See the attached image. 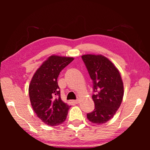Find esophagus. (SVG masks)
<instances>
[{"label": "esophagus", "instance_id": "1", "mask_svg": "<svg viewBox=\"0 0 150 150\" xmlns=\"http://www.w3.org/2000/svg\"><path fill=\"white\" fill-rule=\"evenodd\" d=\"M73 102H74L75 103H76V104H78L79 103V98H78V99H77V100H73Z\"/></svg>", "mask_w": 150, "mask_h": 150}]
</instances>
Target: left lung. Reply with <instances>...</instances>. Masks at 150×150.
Instances as JSON below:
<instances>
[{
	"mask_svg": "<svg viewBox=\"0 0 150 150\" xmlns=\"http://www.w3.org/2000/svg\"><path fill=\"white\" fill-rule=\"evenodd\" d=\"M82 59L93 81V99L95 109L87 114L95 124H104L113 117L120 107L124 86L118 70L107 58L101 55H84Z\"/></svg>",
	"mask_w": 150,
	"mask_h": 150,
	"instance_id": "left-lung-1",
	"label": "left lung"
}]
</instances>
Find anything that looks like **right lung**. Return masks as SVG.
<instances>
[{"mask_svg": "<svg viewBox=\"0 0 150 150\" xmlns=\"http://www.w3.org/2000/svg\"><path fill=\"white\" fill-rule=\"evenodd\" d=\"M73 59L52 55L35 71L30 82L28 91L33 110L49 126L59 125L67 118L70 106L61 99L57 77Z\"/></svg>", "mask_w": 150, "mask_h": 150, "instance_id": "1", "label": "right lung"}]
</instances>
